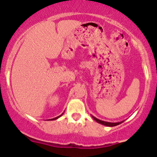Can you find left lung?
Wrapping results in <instances>:
<instances>
[{
  "label": "left lung",
  "instance_id": "1",
  "mask_svg": "<svg viewBox=\"0 0 157 157\" xmlns=\"http://www.w3.org/2000/svg\"><path fill=\"white\" fill-rule=\"evenodd\" d=\"M92 117L93 118L94 120H95V121L97 122V123H100V124L104 125V126H110V127L116 126H117V125H119V124H121V123L123 122V121H121V122H118V123H110V122H105V121H103V120H98V119H97L96 117H93V116H92Z\"/></svg>",
  "mask_w": 157,
  "mask_h": 157
}]
</instances>
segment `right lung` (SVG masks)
<instances>
[{
    "instance_id": "right-lung-1",
    "label": "right lung",
    "mask_w": 157,
    "mask_h": 157,
    "mask_svg": "<svg viewBox=\"0 0 157 157\" xmlns=\"http://www.w3.org/2000/svg\"><path fill=\"white\" fill-rule=\"evenodd\" d=\"M63 113H62V114H61V115H59V117H55V118H52V119H49V120H56V119H58V118H59V117H61V116H62V114H63Z\"/></svg>"
}]
</instances>
